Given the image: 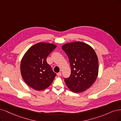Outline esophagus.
<instances>
[{
    "label": "esophagus",
    "instance_id": "34e87169",
    "mask_svg": "<svg viewBox=\"0 0 121 121\" xmlns=\"http://www.w3.org/2000/svg\"><path fill=\"white\" fill-rule=\"evenodd\" d=\"M57 75L58 76L60 77V76H61V75H62V73H61V72H59V73H58L57 74Z\"/></svg>",
    "mask_w": 121,
    "mask_h": 121
}]
</instances>
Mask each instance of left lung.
<instances>
[{
    "instance_id": "left-lung-1",
    "label": "left lung",
    "mask_w": 121,
    "mask_h": 121,
    "mask_svg": "<svg viewBox=\"0 0 121 121\" xmlns=\"http://www.w3.org/2000/svg\"><path fill=\"white\" fill-rule=\"evenodd\" d=\"M68 56L71 74L64 81L74 93L85 91L94 83L98 74V59L94 50L81 42L66 44L62 47Z\"/></svg>"
}]
</instances>
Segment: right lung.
<instances>
[{
    "label": "right lung",
    "mask_w": 121,
    "mask_h": 121,
    "mask_svg": "<svg viewBox=\"0 0 121 121\" xmlns=\"http://www.w3.org/2000/svg\"><path fill=\"white\" fill-rule=\"evenodd\" d=\"M56 47L53 44L38 43L31 47L22 58V77L28 86L36 90L48 88L56 76L46 61L48 56Z\"/></svg>",
    "instance_id": "1"
}]
</instances>
